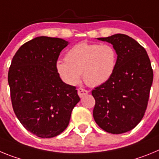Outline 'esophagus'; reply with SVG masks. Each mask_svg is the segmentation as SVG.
<instances>
[{"instance_id":"obj_1","label":"esophagus","mask_w":159,"mask_h":159,"mask_svg":"<svg viewBox=\"0 0 159 159\" xmlns=\"http://www.w3.org/2000/svg\"><path fill=\"white\" fill-rule=\"evenodd\" d=\"M77 91H78V95H80V97H83L84 95H87V94L88 93V90L84 89V88H78V90H77Z\"/></svg>"}]
</instances>
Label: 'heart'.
<instances>
[{
	"mask_svg": "<svg viewBox=\"0 0 159 159\" xmlns=\"http://www.w3.org/2000/svg\"><path fill=\"white\" fill-rule=\"evenodd\" d=\"M117 53L110 44L81 42L66 53L65 61L59 60L57 69L63 80L75 85L82 73L89 86H98L111 78L116 69Z\"/></svg>",
	"mask_w": 159,
	"mask_h": 159,
	"instance_id": "obj_1",
	"label": "heart"
}]
</instances>
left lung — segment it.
<instances>
[{"instance_id":"1","label":"left lung","mask_w":159,"mask_h":159,"mask_svg":"<svg viewBox=\"0 0 159 159\" xmlns=\"http://www.w3.org/2000/svg\"><path fill=\"white\" fill-rule=\"evenodd\" d=\"M98 40L111 43L118 57L111 78L92 90L93 117L105 131L122 134L134 128L147 110L153 82L151 60L145 48L127 35Z\"/></svg>"}]
</instances>
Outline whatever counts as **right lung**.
<instances>
[{
  "label": "right lung",
  "instance_id": "add662e5",
  "mask_svg": "<svg viewBox=\"0 0 159 159\" xmlns=\"http://www.w3.org/2000/svg\"><path fill=\"white\" fill-rule=\"evenodd\" d=\"M67 44L60 38H34L18 49L8 70L14 112L26 130L40 138L62 133L80 100L76 88L63 82L57 69Z\"/></svg>",
  "mask_w": 159,
  "mask_h": 159
}]
</instances>
